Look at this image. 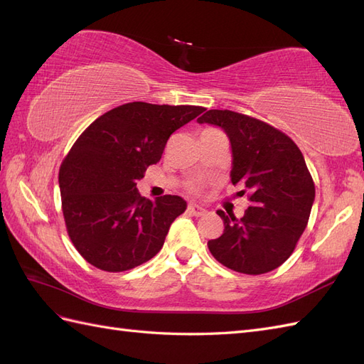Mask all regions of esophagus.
<instances>
[{
	"label": "esophagus",
	"instance_id": "esophagus-1",
	"mask_svg": "<svg viewBox=\"0 0 364 364\" xmlns=\"http://www.w3.org/2000/svg\"><path fill=\"white\" fill-rule=\"evenodd\" d=\"M188 213L191 215H196V217H200L205 214V209L200 206V205H196V203H190L188 205Z\"/></svg>",
	"mask_w": 364,
	"mask_h": 364
}]
</instances>
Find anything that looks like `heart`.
<instances>
[{
  "mask_svg": "<svg viewBox=\"0 0 364 364\" xmlns=\"http://www.w3.org/2000/svg\"><path fill=\"white\" fill-rule=\"evenodd\" d=\"M190 190H193V191H194V190H196V185H191V186H190Z\"/></svg>",
  "mask_w": 364,
  "mask_h": 364,
  "instance_id": "b5f03b06",
  "label": "heart"
}]
</instances>
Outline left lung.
Masks as SVG:
<instances>
[{
    "mask_svg": "<svg viewBox=\"0 0 364 364\" xmlns=\"http://www.w3.org/2000/svg\"><path fill=\"white\" fill-rule=\"evenodd\" d=\"M199 123L222 127L232 147L230 181L249 193L245 215L217 211L225 230L208 241L225 267L246 274L278 269L290 258L308 225L314 182L294 141L266 121L234 111H206Z\"/></svg>",
    "mask_w": 364,
    "mask_h": 364,
    "instance_id": "obj_1",
    "label": "left lung"
}]
</instances>
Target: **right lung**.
Listing matches in <instances>:
<instances>
[{
    "label": "right lung",
    "mask_w": 364,
    "mask_h": 364,
    "mask_svg": "<svg viewBox=\"0 0 364 364\" xmlns=\"http://www.w3.org/2000/svg\"><path fill=\"white\" fill-rule=\"evenodd\" d=\"M202 106L126 103L98 117L77 138L59 170L62 213L74 247L94 267L126 272L151 259L186 209L179 196L155 202L136 182L159 162L173 132Z\"/></svg>",
    "instance_id": "right-lung-1"
}]
</instances>
